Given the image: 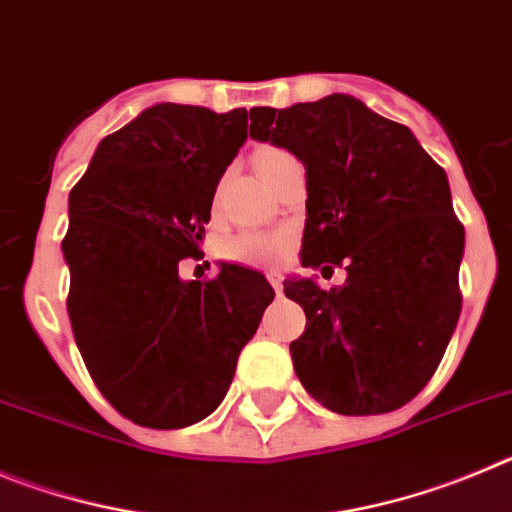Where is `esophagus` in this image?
Returning <instances> with one entry per match:
<instances>
[{
	"mask_svg": "<svg viewBox=\"0 0 512 512\" xmlns=\"http://www.w3.org/2000/svg\"><path fill=\"white\" fill-rule=\"evenodd\" d=\"M267 280H270V285H273L275 288V293H283V275H280V270H275V267H270V270H267Z\"/></svg>",
	"mask_w": 512,
	"mask_h": 512,
	"instance_id": "1",
	"label": "esophagus"
}]
</instances>
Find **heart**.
Here are the masks:
<instances>
[{
	"instance_id": "1",
	"label": "heart",
	"mask_w": 512,
	"mask_h": 512,
	"mask_svg": "<svg viewBox=\"0 0 512 512\" xmlns=\"http://www.w3.org/2000/svg\"><path fill=\"white\" fill-rule=\"evenodd\" d=\"M288 158H293V155L280 150V147H262L255 153V165L260 170V176L270 181L275 176V170ZM288 247V232H242L229 239L227 247H224V255L232 262H242V265H273V262L283 260Z\"/></svg>"
}]
</instances>
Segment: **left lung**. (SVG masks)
I'll list each match as a JSON object with an SVG mask.
<instances>
[{"label":"left lung","instance_id":"obj_1","mask_svg":"<svg viewBox=\"0 0 512 512\" xmlns=\"http://www.w3.org/2000/svg\"><path fill=\"white\" fill-rule=\"evenodd\" d=\"M250 135L306 165L301 265H344L321 290L288 280L306 311L290 344L303 388L344 416L388 413L434 377L462 311L464 227L446 173L405 124L331 94L290 109H250Z\"/></svg>","mask_w":512,"mask_h":512}]
</instances>
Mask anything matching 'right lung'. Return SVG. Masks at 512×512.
Segmentation results:
<instances>
[{"label":"right lung","mask_w":512,"mask_h":512,"mask_svg":"<svg viewBox=\"0 0 512 512\" xmlns=\"http://www.w3.org/2000/svg\"><path fill=\"white\" fill-rule=\"evenodd\" d=\"M247 112L158 104L96 147L68 199V319L101 395L137 426L183 428L216 411L275 290L224 265L183 283Z\"/></svg>","instance_id":"obj_1"}]
</instances>
